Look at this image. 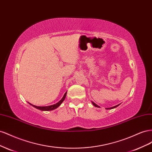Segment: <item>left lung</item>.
Returning a JSON list of instances; mask_svg holds the SVG:
<instances>
[{
    "mask_svg": "<svg viewBox=\"0 0 152 152\" xmlns=\"http://www.w3.org/2000/svg\"><path fill=\"white\" fill-rule=\"evenodd\" d=\"M92 103H93V105H94V106H95V107H98V108L99 107V106H98L97 104H96V103H94V102H92ZM118 105H119V104H118V105H116V106H115V107H111V108H106V109H107V110H108V109H113V108H116L117 107H118Z\"/></svg>",
    "mask_w": 152,
    "mask_h": 152,
    "instance_id": "1",
    "label": "left lung"
}]
</instances>
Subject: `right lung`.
<instances>
[{
  "mask_svg": "<svg viewBox=\"0 0 152 152\" xmlns=\"http://www.w3.org/2000/svg\"><path fill=\"white\" fill-rule=\"evenodd\" d=\"M66 95V92L65 93V94H64V96H63V97L62 98V99H61L60 101H59V102L58 103H56V104H53V105H50V106H48V107H37V106L32 105V104H30H30L31 105L33 106L34 107H35V108H37V109H39V110H42V111H50V110H54V109L57 108L59 107V106L60 105V104L63 103L64 99H65Z\"/></svg>",
  "mask_w": 152,
  "mask_h": 152,
  "instance_id": "right-lung-1",
  "label": "right lung"
}]
</instances>
